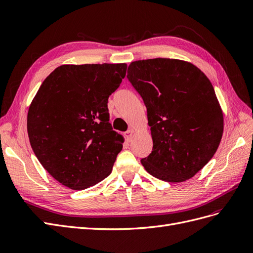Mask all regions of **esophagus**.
<instances>
[{
  "instance_id": "esophagus-1",
  "label": "esophagus",
  "mask_w": 253,
  "mask_h": 253,
  "mask_svg": "<svg viewBox=\"0 0 253 253\" xmlns=\"http://www.w3.org/2000/svg\"><path fill=\"white\" fill-rule=\"evenodd\" d=\"M133 134H134V131L132 128H128L127 131L126 132V139L129 141L132 139V137H133Z\"/></svg>"
}]
</instances>
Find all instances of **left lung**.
<instances>
[{
  "label": "left lung",
  "instance_id": "8db88e82",
  "mask_svg": "<svg viewBox=\"0 0 253 253\" xmlns=\"http://www.w3.org/2000/svg\"><path fill=\"white\" fill-rule=\"evenodd\" d=\"M127 79L147 108L153 149L140 162L152 176L185 181L210 162L224 131L223 112L210 80L177 59L134 61Z\"/></svg>",
  "mask_w": 253,
  "mask_h": 253
}]
</instances>
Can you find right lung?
<instances>
[{
    "mask_svg": "<svg viewBox=\"0 0 253 253\" xmlns=\"http://www.w3.org/2000/svg\"><path fill=\"white\" fill-rule=\"evenodd\" d=\"M127 65H61L45 79L29 106L27 132L40 164L73 190L111 174L124 138L109 122V97Z\"/></svg>",
    "mask_w": 253,
    "mask_h": 253,
    "instance_id": "1",
    "label": "right lung"
}]
</instances>
